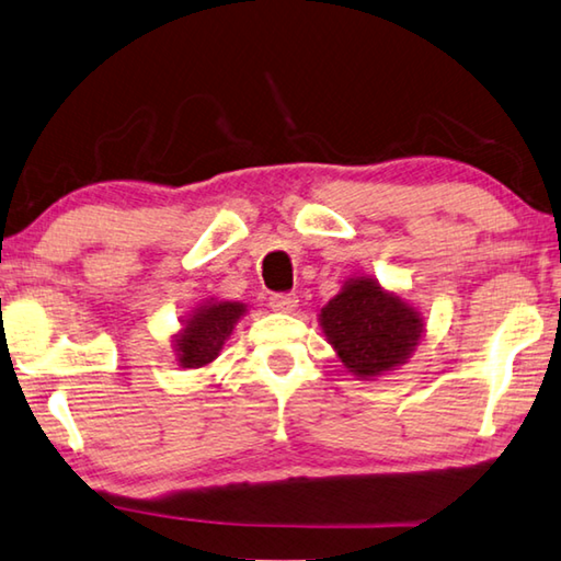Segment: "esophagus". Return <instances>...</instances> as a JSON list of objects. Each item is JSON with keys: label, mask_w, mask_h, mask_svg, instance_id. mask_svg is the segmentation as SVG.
<instances>
[{"label": "esophagus", "mask_w": 561, "mask_h": 561, "mask_svg": "<svg viewBox=\"0 0 561 561\" xmlns=\"http://www.w3.org/2000/svg\"><path fill=\"white\" fill-rule=\"evenodd\" d=\"M297 295H272L270 297V307L274 312H291L297 307Z\"/></svg>", "instance_id": "esophagus-1"}]
</instances>
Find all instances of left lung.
I'll use <instances>...</instances> for the list:
<instances>
[{"label": "left lung", "mask_w": 561, "mask_h": 561, "mask_svg": "<svg viewBox=\"0 0 561 561\" xmlns=\"http://www.w3.org/2000/svg\"><path fill=\"white\" fill-rule=\"evenodd\" d=\"M322 329L344 367L367 379L404 364L422 336V319L407 301L359 277L322 309Z\"/></svg>", "instance_id": "obj_1"}]
</instances>
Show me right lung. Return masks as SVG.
Instances as JSON below:
<instances>
[{
	"label": "right lung",
	"mask_w": 561,
	"mask_h": 561,
	"mask_svg": "<svg viewBox=\"0 0 561 561\" xmlns=\"http://www.w3.org/2000/svg\"><path fill=\"white\" fill-rule=\"evenodd\" d=\"M247 312L239 301H217L199 309L184 329L176 334V357L182 367L199 369L217 357L221 344L237 324V319Z\"/></svg>",
	"instance_id": "obj_1"
}]
</instances>
